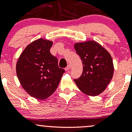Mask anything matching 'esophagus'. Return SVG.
Wrapping results in <instances>:
<instances>
[{
	"label": "esophagus",
	"instance_id": "obj_1",
	"mask_svg": "<svg viewBox=\"0 0 132 132\" xmlns=\"http://www.w3.org/2000/svg\"><path fill=\"white\" fill-rule=\"evenodd\" d=\"M71 69V66L70 65H68V66L67 67H66V68H65V71H68V70H69V69Z\"/></svg>",
	"mask_w": 132,
	"mask_h": 132
}]
</instances>
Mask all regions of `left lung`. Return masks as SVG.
I'll return each mask as SVG.
<instances>
[{"instance_id": "obj_1", "label": "left lung", "mask_w": 132, "mask_h": 132, "mask_svg": "<svg viewBox=\"0 0 132 132\" xmlns=\"http://www.w3.org/2000/svg\"><path fill=\"white\" fill-rule=\"evenodd\" d=\"M77 54L81 59L82 74L75 79L80 90L90 96L102 93L113 78L114 67L111 55L94 40L76 43Z\"/></svg>"}]
</instances>
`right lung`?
Masks as SVG:
<instances>
[{"label":"right lung","mask_w":132,"mask_h":132,"mask_svg":"<svg viewBox=\"0 0 132 132\" xmlns=\"http://www.w3.org/2000/svg\"><path fill=\"white\" fill-rule=\"evenodd\" d=\"M52 41L40 38L28 45L16 64L17 78L30 96L39 100L49 97L58 86L64 70L50 53Z\"/></svg>","instance_id":"right-lung-1"}]
</instances>
